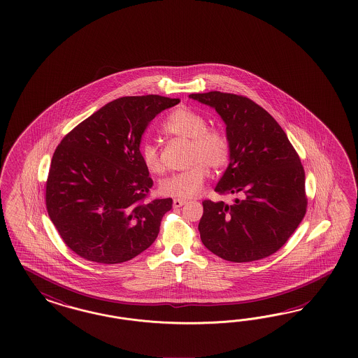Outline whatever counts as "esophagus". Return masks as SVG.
I'll use <instances>...</instances> for the list:
<instances>
[{
  "mask_svg": "<svg viewBox=\"0 0 358 358\" xmlns=\"http://www.w3.org/2000/svg\"><path fill=\"white\" fill-rule=\"evenodd\" d=\"M186 203L185 199H180V198H174L173 199V207L174 208H178V207L184 206Z\"/></svg>",
  "mask_w": 358,
  "mask_h": 358,
  "instance_id": "esophagus-1",
  "label": "esophagus"
}]
</instances>
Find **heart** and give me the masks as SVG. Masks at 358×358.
Listing matches in <instances>:
<instances>
[{
	"label": "heart",
	"instance_id": "1",
	"mask_svg": "<svg viewBox=\"0 0 358 358\" xmlns=\"http://www.w3.org/2000/svg\"><path fill=\"white\" fill-rule=\"evenodd\" d=\"M165 135L189 141L187 162L192 164L182 172L164 178L160 193L181 199L199 194L208 177V166L214 171L223 169L231 159V143L227 134L217 127H207L202 114L192 108H177L162 126ZM141 159L152 174L163 173L164 166L157 144L145 141L141 148Z\"/></svg>",
	"mask_w": 358,
	"mask_h": 358
}]
</instances>
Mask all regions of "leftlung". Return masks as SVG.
Here are the masks:
<instances>
[{
    "label": "left lung",
    "instance_id": "1",
    "mask_svg": "<svg viewBox=\"0 0 358 358\" xmlns=\"http://www.w3.org/2000/svg\"><path fill=\"white\" fill-rule=\"evenodd\" d=\"M189 97L224 120L231 159L215 192L241 196L234 203L202 202L201 240L224 260L265 259L285 245L306 214L301 159L277 120L250 98L222 92Z\"/></svg>",
    "mask_w": 358,
    "mask_h": 358
}]
</instances>
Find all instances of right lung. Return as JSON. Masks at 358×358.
I'll return each instance as SVG.
<instances>
[{
	"mask_svg": "<svg viewBox=\"0 0 358 358\" xmlns=\"http://www.w3.org/2000/svg\"><path fill=\"white\" fill-rule=\"evenodd\" d=\"M178 102L156 94L114 99L56 147L45 206L60 238L80 257L120 264L157 238L173 201H148L153 181L139 148L148 123Z\"/></svg>",
	"mask_w": 358,
	"mask_h": 358,
	"instance_id": "right-lung-1",
	"label": "right lung"
}]
</instances>
